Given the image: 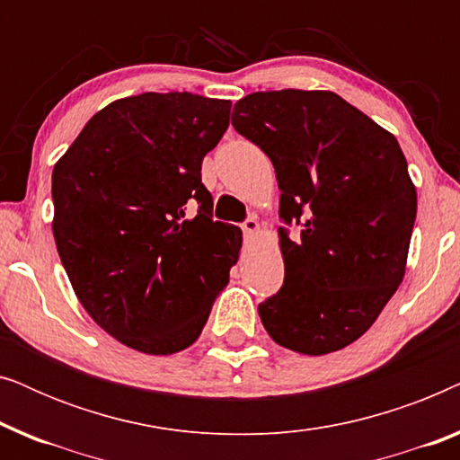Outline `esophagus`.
Instances as JSON below:
<instances>
[{
    "instance_id": "obj_1",
    "label": "esophagus",
    "mask_w": 460,
    "mask_h": 460,
    "mask_svg": "<svg viewBox=\"0 0 460 460\" xmlns=\"http://www.w3.org/2000/svg\"><path fill=\"white\" fill-rule=\"evenodd\" d=\"M241 228H243V232H244V236H251V234H255L257 230H260V222H257L255 216H249V217L244 219V222L241 224Z\"/></svg>"
}]
</instances>
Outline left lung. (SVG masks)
<instances>
[{
    "label": "left lung",
    "instance_id": "1",
    "mask_svg": "<svg viewBox=\"0 0 460 460\" xmlns=\"http://www.w3.org/2000/svg\"><path fill=\"white\" fill-rule=\"evenodd\" d=\"M232 125L270 156L280 188L285 282L257 307L261 324L299 354L341 349L370 329L404 279L417 217L404 153L332 92L249 93Z\"/></svg>",
    "mask_w": 460,
    "mask_h": 460
}]
</instances>
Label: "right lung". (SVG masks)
Masks as SVG:
<instances>
[{
  "label": "right lung",
  "instance_id": "obj_1",
  "mask_svg": "<svg viewBox=\"0 0 460 460\" xmlns=\"http://www.w3.org/2000/svg\"><path fill=\"white\" fill-rule=\"evenodd\" d=\"M230 106L190 92L117 100L54 167L52 228L68 280L98 326L144 354L197 341L238 260L243 232L213 222L200 180Z\"/></svg>",
  "mask_w": 460,
  "mask_h": 460
}]
</instances>
